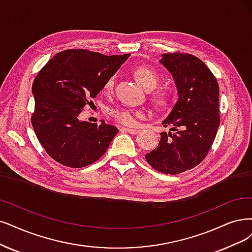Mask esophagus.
Listing matches in <instances>:
<instances>
[{"mask_svg":"<svg viewBox=\"0 0 252 252\" xmlns=\"http://www.w3.org/2000/svg\"><path fill=\"white\" fill-rule=\"evenodd\" d=\"M123 129H124V131L129 133V134H133V135H136V134L140 132V129H135V128H129V127H124Z\"/></svg>","mask_w":252,"mask_h":252,"instance_id":"obj_1","label":"esophagus"}]
</instances>
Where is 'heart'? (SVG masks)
<instances>
[{
	"instance_id": "heart-1",
	"label": "heart",
	"mask_w": 252,
	"mask_h": 252,
	"mask_svg": "<svg viewBox=\"0 0 252 252\" xmlns=\"http://www.w3.org/2000/svg\"><path fill=\"white\" fill-rule=\"evenodd\" d=\"M134 74L137 81L147 90L154 89L160 82V76L158 74V72L153 68L147 67V66H140L136 68L134 71ZM114 84H115V78L110 77L106 81L104 85L105 92L110 93L113 91ZM169 101H170V96L168 94V92L164 90L157 92L153 96V102L157 107H160V108L166 107L169 104ZM109 113L111 117L115 121H117V123L125 126H136L138 123V119L144 116L143 112L141 111L133 110L131 108L121 107V106L112 108Z\"/></svg>"
}]
</instances>
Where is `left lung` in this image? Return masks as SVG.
<instances>
[{
    "instance_id": "left-lung-1",
    "label": "left lung",
    "mask_w": 252,
    "mask_h": 252,
    "mask_svg": "<svg viewBox=\"0 0 252 252\" xmlns=\"http://www.w3.org/2000/svg\"><path fill=\"white\" fill-rule=\"evenodd\" d=\"M160 62L169 70L179 92V100L163 121L171 132L161 133V141L145 159L154 169L179 174L203 161L220 125L219 86L215 76L191 54H163Z\"/></svg>"
}]
</instances>
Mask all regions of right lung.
Returning <instances> with one entry per match:
<instances>
[{
    "label": "right lung",
    "mask_w": 252,
    "mask_h": 252,
    "mask_svg": "<svg viewBox=\"0 0 252 252\" xmlns=\"http://www.w3.org/2000/svg\"><path fill=\"white\" fill-rule=\"evenodd\" d=\"M128 57L129 54L66 50L56 54L37 73L31 123L38 141L56 162L82 168L106 153L117 127L105 121H82L79 116Z\"/></svg>",
    "instance_id": "obj_1"
}]
</instances>
